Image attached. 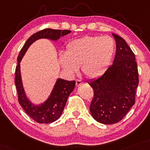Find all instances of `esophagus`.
Listing matches in <instances>:
<instances>
[{
	"instance_id": "esophagus-1",
	"label": "esophagus",
	"mask_w": 150,
	"mask_h": 150,
	"mask_svg": "<svg viewBox=\"0 0 150 150\" xmlns=\"http://www.w3.org/2000/svg\"><path fill=\"white\" fill-rule=\"evenodd\" d=\"M83 84V82H82V80H76V86H77L81 85V84Z\"/></svg>"
}]
</instances>
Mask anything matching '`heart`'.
<instances>
[{"label": "heart", "instance_id": "obj_1", "mask_svg": "<svg viewBox=\"0 0 150 150\" xmlns=\"http://www.w3.org/2000/svg\"><path fill=\"white\" fill-rule=\"evenodd\" d=\"M115 49V41L110 36H85L68 43L66 54H61L59 60L68 74L76 73L81 66L86 77L97 78L110 64Z\"/></svg>", "mask_w": 150, "mask_h": 150}]
</instances>
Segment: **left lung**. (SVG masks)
<instances>
[{
  "label": "left lung",
  "mask_w": 150,
  "mask_h": 150,
  "mask_svg": "<svg viewBox=\"0 0 150 150\" xmlns=\"http://www.w3.org/2000/svg\"><path fill=\"white\" fill-rule=\"evenodd\" d=\"M116 54L112 65L98 78L88 82L93 89L90 112L104 124L117 123L135 103L138 71L134 53L120 36L112 33Z\"/></svg>",
  "instance_id": "obj_1"
}]
</instances>
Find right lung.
<instances>
[{
    "label": "right lung",
    "instance_id": "add662e5",
    "mask_svg": "<svg viewBox=\"0 0 150 150\" xmlns=\"http://www.w3.org/2000/svg\"><path fill=\"white\" fill-rule=\"evenodd\" d=\"M69 30H55L45 28L37 32L27 40L17 58V66L15 70V85L18 93V100L21 107L30 117L40 124H48L55 122L62 114L67 99L73 91L75 81H68L58 79L49 98L42 103L34 105L27 98L21 81L20 62L27 50L32 43L41 38L57 41L61 36L70 33Z\"/></svg>",
    "mask_w": 150,
    "mask_h": 150
}]
</instances>
